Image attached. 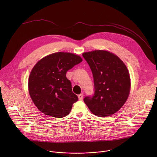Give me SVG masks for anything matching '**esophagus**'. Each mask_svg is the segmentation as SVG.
<instances>
[{
	"instance_id": "1",
	"label": "esophagus",
	"mask_w": 157,
	"mask_h": 157,
	"mask_svg": "<svg viewBox=\"0 0 157 157\" xmlns=\"http://www.w3.org/2000/svg\"><path fill=\"white\" fill-rule=\"evenodd\" d=\"M78 100L82 101L83 100V94H80V95H78Z\"/></svg>"
}]
</instances>
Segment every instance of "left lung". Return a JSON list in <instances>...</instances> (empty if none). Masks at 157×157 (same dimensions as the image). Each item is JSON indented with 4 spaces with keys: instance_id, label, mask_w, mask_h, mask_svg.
<instances>
[{
    "instance_id": "1",
    "label": "left lung",
    "mask_w": 157,
    "mask_h": 157,
    "mask_svg": "<svg viewBox=\"0 0 157 157\" xmlns=\"http://www.w3.org/2000/svg\"><path fill=\"white\" fill-rule=\"evenodd\" d=\"M92 71L95 92L84 98L93 114L105 117L118 111L126 103L131 90V78L124 63L106 50L83 53Z\"/></svg>"
}]
</instances>
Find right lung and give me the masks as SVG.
<instances>
[{
    "label": "right lung",
    "instance_id": "1",
    "mask_svg": "<svg viewBox=\"0 0 157 157\" xmlns=\"http://www.w3.org/2000/svg\"><path fill=\"white\" fill-rule=\"evenodd\" d=\"M82 60L78 55L58 52L45 56L33 67L28 78V91L40 112L56 118L69 113L78 97L72 92L66 73Z\"/></svg>",
    "mask_w": 157,
    "mask_h": 157
}]
</instances>
